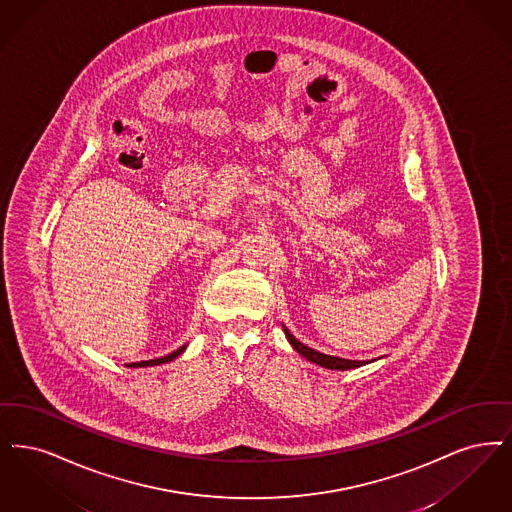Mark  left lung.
Returning <instances> with one entry per match:
<instances>
[{
    "label": "left lung",
    "mask_w": 512,
    "mask_h": 512,
    "mask_svg": "<svg viewBox=\"0 0 512 512\" xmlns=\"http://www.w3.org/2000/svg\"><path fill=\"white\" fill-rule=\"evenodd\" d=\"M283 331L287 334V340H289L290 346H292L300 356L306 357L308 361H312V363L319 365V367H325V369H331V371H348V369H357V367H363V365L369 363V361H356V359H344V357L327 356V354L315 352L312 348H308L306 344H302L300 340H296L285 325H283Z\"/></svg>",
    "instance_id": "8db88e82"
}]
</instances>
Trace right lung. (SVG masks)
<instances>
[{"mask_svg": "<svg viewBox=\"0 0 512 512\" xmlns=\"http://www.w3.org/2000/svg\"><path fill=\"white\" fill-rule=\"evenodd\" d=\"M185 348H187V344H185V346H181V348L176 350V352L168 354V356L158 357V359H149V361H139V363H130V367H153V365H162V363L174 361L176 357L181 356V354L185 352Z\"/></svg>", "mask_w": 512, "mask_h": 512, "instance_id": "1", "label": "right lung"}]
</instances>
